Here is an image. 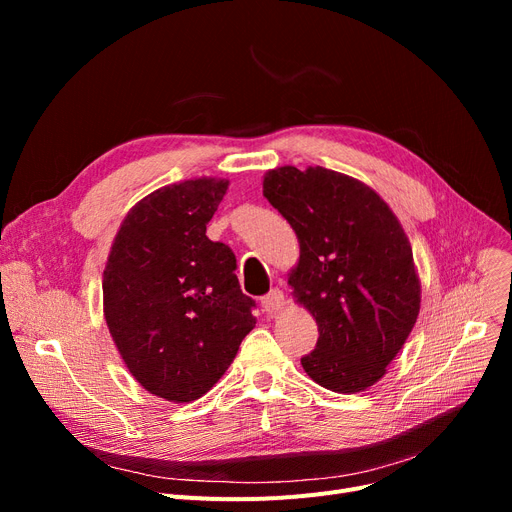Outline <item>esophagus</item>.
I'll return each mask as SVG.
<instances>
[{
    "mask_svg": "<svg viewBox=\"0 0 512 512\" xmlns=\"http://www.w3.org/2000/svg\"><path fill=\"white\" fill-rule=\"evenodd\" d=\"M284 303H286V299H284V292H282V290H278V288L270 290V292H267L265 297L261 299L263 311H267L270 315L278 313V311L284 307Z\"/></svg>",
    "mask_w": 512,
    "mask_h": 512,
    "instance_id": "1",
    "label": "esophagus"
}]
</instances>
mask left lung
<instances>
[{"mask_svg": "<svg viewBox=\"0 0 512 512\" xmlns=\"http://www.w3.org/2000/svg\"><path fill=\"white\" fill-rule=\"evenodd\" d=\"M263 197L299 238L288 284L319 332L303 369L332 392L367 390L386 375L421 307L405 230L371 186L321 166L270 170Z\"/></svg>", "mask_w": 512, "mask_h": 512, "instance_id": "1", "label": "left lung"}]
</instances>
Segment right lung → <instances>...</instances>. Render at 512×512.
I'll return each mask as SVG.
<instances>
[{"label": "right lung", "instance_id": "right-lung-1", "mask_svg": "<svg viewBox=\"0 0 512 512\" xmlns=\"http://www.w3.org/2000/svg\"><path fill=\"white\" fill-rule=\"evenodd\" d=\"M224 178L161 186L128 213L103 270V315L147 392L191 402L218 384L257 324L236 257L205 236Z\"/></svg>", "mask_w": 512, "mask_h": 512}]
</instances>
